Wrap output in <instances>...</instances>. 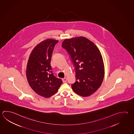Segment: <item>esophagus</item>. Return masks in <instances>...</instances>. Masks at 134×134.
Instances as JSON below:
<instances>
[{
  "mask_svg": "<svg viewBox=\"0 0 134 134\" xmlns=\"http://www.w3.org/2000/svg\"><path fill=\"white\" fill-rule=\"evenodd\" d=\"M62 81H63V82L64 83H66V81H67V79H66V77H65V78L62 79Z\"/></svg>",
  "mask_w": 134,
  "mask_h": 134,
  "instance_id": "esophagus-1",
  "label": "esophagus"
}]
</instances>
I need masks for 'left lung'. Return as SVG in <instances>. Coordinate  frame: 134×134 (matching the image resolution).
Instances as JSON below:
<instances>
[{
	"instance_id": "obj_1",
	"label": "left lung",
	"mask_w": 134,
	"mask_h": 134,
	"mask_svg": "<svg viewBox=\"0 0 134 134\" xmlns=\"http://www.w3.org/2000/svg\"><path fill=\"white\" fill-rule=\"evenodd\" d=\"M62 47L70 55L75 67L76 82L71 86L83 97L92 95L100 88L104 76V66L97 47L85 37L66 39Z\"/></svg>"
}]
</instances>
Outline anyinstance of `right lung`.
Here are the masks:
<instances>
[{
	"label": "right lung",
	"mask_w": 134,
	"mask_h": 134,
	"mask_svg": "<svg viewBox=\"0 0 134 134\" xmlns=\"http://www.w3.org/2000/svg\"><path fill=\"white\" fill-rule=\"evenodd\" d=\"M58 41L48 39L41 41L32 49L27 62L26 75L30 87L45 98L55 94L62 81L56 78L51 71V56Z\"/></svg>",
	"instance_id": "1"
}]
</instances>
